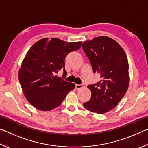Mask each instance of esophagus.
<instances>
[{
  "instance_id": "esophagus-1",
  "label": "esophagus",
  "mask_w": 148,
  "mask_h": 148,
  "mask_svg": "<svg viewBox=\"0 0 148 148\" xmlns=\"http://www.w3.org/2000/svg\"><path fill=\"white\" fill-rule=\"evenodd\" d=\"M83 85L82 84H76V86H75V87H76V89H80L82 88H83Z\"/></svg>"
}]
</instances>
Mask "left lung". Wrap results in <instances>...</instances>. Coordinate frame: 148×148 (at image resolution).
Wrapping results in <instances>:
<instances>
[{
    "mask_svg": "<svg viewBox=\"0 0 148 148\" xmlns=\"http://www.w3.org/2000/svg\"><path fill=\"white\" fill-rule=\"evenodd\" d=\"M82 48L91 62L94 73L101 79L89 85L91 91L85 108L102 114L117 105L126 93L129 84V63L121 46L108 36H99L82 44Z\"/></svg>",
    "mask_w": 148,
    "mask_h": 148,
    "instance_id": "8db88e82",
    "label": "left lung"
}]
</instances>
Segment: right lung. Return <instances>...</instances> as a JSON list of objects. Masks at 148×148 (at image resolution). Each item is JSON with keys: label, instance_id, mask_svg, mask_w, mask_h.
<instances>
[{"label": "right lung", "instance_id": "add662e5", "mask_svg": "<svg viewBox=\"0 0 148 148\" xmlns=\"http://www.w3.org/2000/svg\"><path fill=\"white\" fill-rule=\"evenodd\" d=\"M81 42H70L47 38L36 42L27 52L19 71V81L30 104L42 111L59 106L75 84L64 81V59L81 47ZM64 71L62 78L56 74Z\"/></svg>", "mask_w": 148, "mask_h": 148}]
</instances>
